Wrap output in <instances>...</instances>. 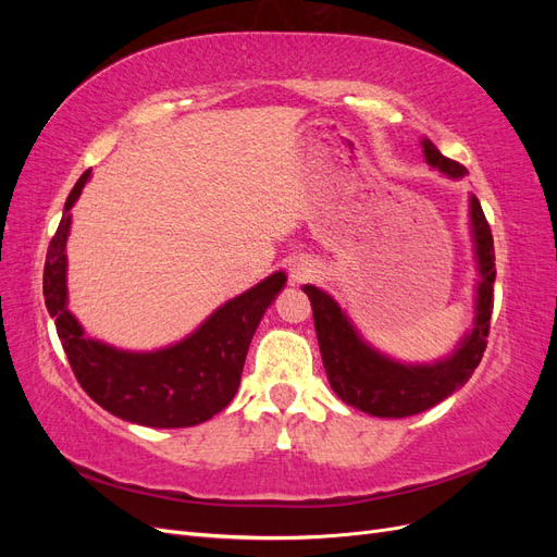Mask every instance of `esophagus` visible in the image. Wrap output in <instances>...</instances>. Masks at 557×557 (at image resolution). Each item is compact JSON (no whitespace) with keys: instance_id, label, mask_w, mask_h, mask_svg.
Listing matches in <instances>:
<instances>
[{"instance_id":"obj_1","label":"esophagus","mask_w":557,"mask_h":557,"mask_svg":"<svg viewBox=\"0 0 557 557\" xmlns=\"http://www.w3.org/2000/svg\"><path fill=\"white\" fill-rule=\"evenodd\" d=\"M311 269H313V264L309 260L297 258L290 264V276H293V281H305L311 274Z\"/></svg>"}]
</instances>
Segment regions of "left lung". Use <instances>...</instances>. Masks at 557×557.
<instances>
[{
  "mask_svg": "<svg viewBox=\"0 0 557 557\" xmlns=\"http://www.w3.org/2000/svg\"><path fill=\"white\" fill-rule=\"evenodd\" d=\"M423 153L430 166L450 178H462L465 166L440 153L430 139H423ZM471 237H474L479 276L474 327L465 334L446 360L432 364H401L369 346L352 327L342 307L315 285H305L311 299L313 323L325 374L342 401L369 416L407 418L432 409L458 387H462L479 367L491 332L493 285H495V246L481 201L469 197Z\"/></svg>",
  "mask_w": 557,
  "mask_h": 557,
  "instance_id": "left-lung-1",
  "label": "left lung"
}]
</instances>
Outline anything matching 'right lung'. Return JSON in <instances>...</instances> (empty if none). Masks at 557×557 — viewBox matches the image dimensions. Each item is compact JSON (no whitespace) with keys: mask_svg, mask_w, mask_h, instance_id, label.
<instances>
[{"mask_svg":"<svg viewBox=\"0 0 557 557\" xmlns=\"http://www.w3.org/2000/svg\"><path fill=\"white\" fill-rule=\"evenodd\" d=\"M90 170L64 201V215L44 264V297L74 376L99 407L146 428H190L223 411L237 395L246 352L260 320L285 285L276 272L215 309L178 344L132 352L88 339L66 309V237L74 201Z\"/></svg>","mask_w":557,"mask_h":557,"instance_id":"1","label":"right lung"}]
</instances>
